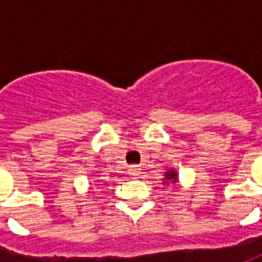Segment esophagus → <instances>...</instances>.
<instances>
[{"mask_svg":"<svg viewBox=\"0 0 262 262\" xmlns=\"http://www.w3.org/2000/svg\"><path fill=\"white\" fill-rule=\"evenodd\" d=\"M129 176L135 177L136 178L137 176H139V172H140V168L137 167V165H132V167H129Z\"/></svg>","mask_w":262,"mask_h":262,"instance_id":"obj_1","label":"esophagus"}]
</instances>
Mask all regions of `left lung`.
I'll use <instances>...</instances> for the list:
<instances>
[{
    "label": "left lung",
    "mask_w": 262,
    "mask_h": 262,
    "mask_svg": "<svg viewBox=\"0 0 262 262\" xmlns=\"http://www.w3.org/2000/svg\"><path fill=\"white\" fill-rule=\"evenodd\" d=\"M178 182V171L176 168H170L164 174V184H177Z\"/></svg>",
    "instance_id": "8db88e82"
}]
</instances>
